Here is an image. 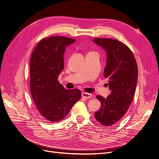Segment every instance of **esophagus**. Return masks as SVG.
<instances>
[{
    "instance_id": "1",
    "label": "esophagus",
    "mask_w": 159,
    "mask_h": 159,
    "mask_svg": "<svg viewBox=\"0 0 159 159\" xmlns=\"http://www.w3.org/2000/svg\"><path fill=\"white\" fill-rule=\"evenodd\" d=\"M82 96L83 98H85L86 99H90L91 98H92V94L89 93H86V92H83L82 93Z\"/></svg>"
}]
</instances>
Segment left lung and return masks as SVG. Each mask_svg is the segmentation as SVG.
<instances>
[{"label":"left lung","mask_w":159,"mask_h":159,"mask_svg":"<svg viewBox=\"0 0 159 159\" xmlns=\"http://www.w3.org/2000/svg\"><path fill=\"white\" fill-rule=\"evenodd\" d=\"M107 52L104 77L109 79L111 93L107 98L98 95L101 107L95 118L105 126H112L125 115L133 100L138 69L132 52L124 43L113 39L94 38Z\"/></svg>","instance_id":"1"}]
</instances>
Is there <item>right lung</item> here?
I'll list each match as a JSON object with an SVG mask.
<instances>
[{
    "label": "right lung",
    "mask_w": 159,
    "mask_h": 159,
    "mask_svg": "<svg viewBox=\"0 0 159 159\" xmlns=\"http://www.w3.org/2000/svg\"><path fill=\"white\" fill-rule=\"evenodd\" d=\"M76 40L62 36L43 39L33 51L30 60V90L34 104L49 123L66 117L81 97L77 89H66L57 80L63 69L66 46Z\"/></svg>",
    "instance_id": "obj_1"
}]
</instances>
